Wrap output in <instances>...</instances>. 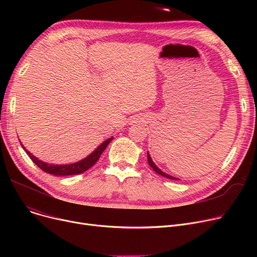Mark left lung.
<instances>
[{"label":"left lung","instance_id":"8db88e82","mask_svg":"<svg viewBox=\"0 0 257 257\" xmlns=\"http://www.w3.org/2000/svg\"><path fill=\"white\" fill-rule=\"evenodd\" d=\"M147 155H148V164H149V166L157 173V174H159V175H161V176H164V177H167V178H169V179H172V180H180L179 178H176V177H174V176H171V175H169V174H167V173H165V172H163L161 171L155 164H154V161L152 160V158H151V156H150V154H149V152H147Z\"/></svg>","mask_w":257,"mask_h":257}]
</instances>
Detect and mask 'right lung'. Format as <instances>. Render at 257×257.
<instances>
[{"instance_id":"add662e5","label":"right lung","mask_w":257,"mask_h":257,"mask_svg":"<svg viewBox=\"0 0 257 257\" xmlns=\"http://www.w3.org/2000/svg\"><path fill=\"white\" fill-rule=\"evenodd\" d=\"M112 137L107 139L106 141H104L96 150L93 152H91L88 156H86L85 158L81 159L80 161H77V163L74 164H69V165H52V164H47L45 161L39 160L37 157H35L33 154H31L26 148L22 145L23 149L27 152V154L29 155V157L32 159L33 163L38 167L42 169L44 172L49 173L54 175V176H69V175H77V174H81L85 171H87L89 168H91L94 164L97 163L99 160L101 154L103 153V151L106 149V147L108 146L111 141H112Z\"/></svg>"}]
</instances>
